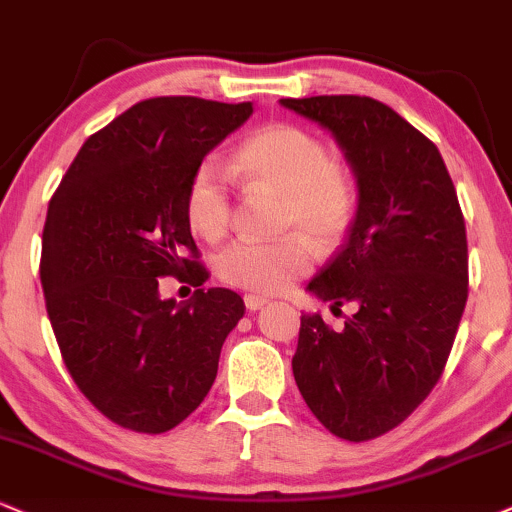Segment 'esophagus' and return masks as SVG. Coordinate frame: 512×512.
Segmentation results:
<instances>
[{"label":"esophagus","instance_id":"obj_1","mask_svg":"<svg viewBox=\"0 0 512 512\" xmlns=\"http://www.w3.org/2000/svg\"><path fill=\"white\" fill-rule=\"evenodd\" d=\"M244 304H246V309H249V311H258V309H263V306L268 304V299L258 297V294H246Z\"/></svg>","mask_w":512,"mask_h":512}]
</instances>
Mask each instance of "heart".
Segmentation results:
<instances>
[{"label":"heart","instance_id":"1","mask_svg":"<svg viewBox=\"0 0 512 512\" xmlns=\"http://www.w3.org/2000/svg\"><path fill=\"white\" fill-rule=\"evenodd\" d=\"M232 167L246 182L282 194L280 225L299 227L321 244H333L350 230L357 215V184L347 167L333 162L321 138L294 124H270L251 134L234 153ZM191 230L203 239H220L232 225V191L227 170L215 158L191 174L184 196ZM314 263L302 234L273 242L237 239L218 254L222 282L256 294L285 292Z\"/></svg>","mask_w":512,"mask_h":512}]
</instances>
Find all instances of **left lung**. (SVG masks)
<instances>
[{
	"instance_id": "left-lung-1",
	"label": "left lung",
	"mask_w": 512,
	"mask_h": 512,
	"mask_svg": "<svg viewBox=\"0 0 512 512\" xmlns=\"http://www.w3.org/2000/svg\"><path fill=\"white\" fill-rule=\"evenodd\" d=\"M345 150L359 206L338 254L309 282L345 328L304 314L294 381L314 417L345 441L405 422L441 378L467 304V234L434 143L366 95L282 98Z\"/></svg>"
}]
</instances>
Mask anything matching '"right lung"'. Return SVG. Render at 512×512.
Instances as JSON below:
<instances>
[{
  "label": "right lung",
  "instance_id": "right-lung-1",
  "mask_svg": "<svg viewBox=\"0 0 512 512\" xmlns=\"http://www.w3.org/2000/svg\"><path fill=\"white\" fill-rule=\"evenodd\" d=\"M251 102L165 95L136 102L83 143L54 191L42 230L40 282L71 378L114 424L165 434L201 405L222 342L244 316L225 287L177 304L160 280L201 287L191 237V174L251 117Z\"/></svg>",
  "mask_w": 512,
  "mask_h": 512
}]
</instances>
